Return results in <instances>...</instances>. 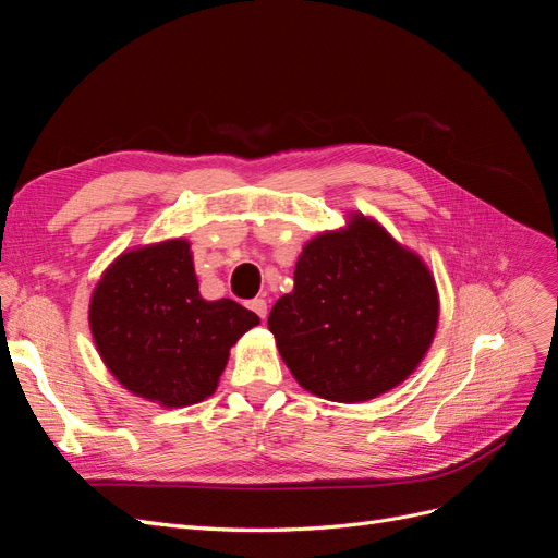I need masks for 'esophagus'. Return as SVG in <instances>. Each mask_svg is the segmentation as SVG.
<instances>
[{
	"label": "esophagus",
	"mask_w": 558,
	"mask_h": 558,
	"mask_svg": "<svg viewBox=\"0 0 558 558\" xmlns=\"http://www.w3.org/2000/svg\"><path fill=\"white\" fill-rule=\"evenodd\" d=\"M248 310H253L260 318H265V316H267V302H265L263 298H253V300L248 302Z\"/></svg>",
	"instance_id": "obj_1"
}]
</instances>
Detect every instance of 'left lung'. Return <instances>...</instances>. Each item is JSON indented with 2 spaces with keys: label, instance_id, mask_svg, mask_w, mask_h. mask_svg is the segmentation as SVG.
I'll list each match as a JSON object with an SVG mask.
<instances>
[{
  "label": "left lung",
  "instance_id": "left-lung-1",
  "mask_svg": "<svg viewBox=\"0 0 558 558\" xmlns=\"http://www.w3.org/2000/svg\"><path fill=\"white\" fill-rule=\"evenodd\" d=\"M295 286L267 328L305 391L332 402L373 400L408 379L433 344L440 298L428 265L377 221L302 246Z\"/></svg>",
  "mask_w": 558,
  "mask_h": 558
}]
</instances>
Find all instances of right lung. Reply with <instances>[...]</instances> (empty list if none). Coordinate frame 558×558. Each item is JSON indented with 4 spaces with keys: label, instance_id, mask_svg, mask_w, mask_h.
Here are the masks:
<instances>
[{
    "label": "right lung",
    "instance_id": "obj_1",
    "mask_svg": "<svg viewBox=\"0 0 558 558\" xmlns=\"http://www.w3.org/2000/svg\"><path fill=\"white\" fill-rule=\"evenodd\" d=\"M88 320L109 373L160 408L209 398L230 347L260 324L240 302L199 295L191 244L181 238L121 253L95 286Z\"/></svg>",
    "mask_w": 558,
    "mask_h": 558
}]
</instances>
